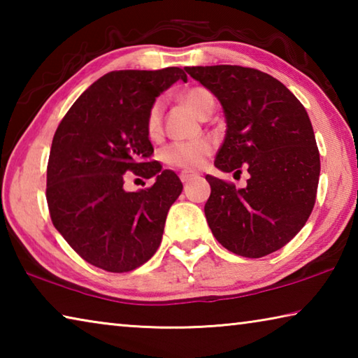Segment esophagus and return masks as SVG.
<instances>
[{"label":"esophagus","instance_id":"34e87169","mask_svg":"<svg viewBox=\"0 0 358 358\" xmlns=\"http://www.w3.org/2000/svg\"><path fill=\"white\" fill-rule=\"evenodd\" d=\"M199 175L196 173V172H187V171H183L180 173V180L183 181V183H189L191 180H194V178H197Z\"/></svg>","mask_w":358,"mask_h":358}]
</instances>
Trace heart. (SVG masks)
<instances>
[{"label":"heart","instance_id":"obj_1","mask_svg":"<svg viewBox=\"0 0 358 358\" xmlns=\"http://www.w3.org/2000/svg\"><path fill=\"white\" fill-rule=\"evenodd\" d=\"M178 99L186 108H189L192 113H196L199 118H203L205 115L213 112L215 99L205 88L194 87L187 88L183 93L178 94ZM162 112L164 104L162 101H156L150 107L147 117V132L151 138H156L162 132ZM213 153V145L210 141H194V142H175L167 145L161 151V159L164 164L183 169V171H194L203 166L207 157Z\"/></svg>","mask_w":358,"mask_h":358}]
</instances>
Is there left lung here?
I'll list each match as a JSON object with an SVG mask.
<instances>
[{
	"label": "left lung",
	"instance_id": "left-lung-1",
	"mask_svg": "<svg viewBox=\"0 0 358 358\" xmlns=\"http://www.w3.org/2000/svg\"><path fill=\"white\" fill-rule=\"evenodd\" d=\"M185 71L222 106L227 129L215 166L250 173L241 189L205 177L211 194L203 210L211 232L243 257L281 250L305 226L316 202L320 159L305 107L262 71L230 64Z\"/></svg>",
	"mask_w": 358,
	"mask_h": 358
}]
</instances>
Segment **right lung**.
Segmentation results:
<instances>
[{
	"instance_id": "1",
	"label": "right lung",
	"mask_w": 358,
	"mask_h": 358,
	"mask_svg": "<svg viewBox=\"0 0 358 358\" xmlns=\"http://www.w3.org/2000/svg\"><path fill=\"white\" fill-rule=\"evenodd\" d=\"M187 77L180 68L112 71L80 94L53 136L47 203L55 229L88 264L112 273L143 265L161 245L167 211L183 191L177 173L151 161L147 132L157 96ZM155 177L124 191V173Z\"/></svg>"
}]
</instances>
